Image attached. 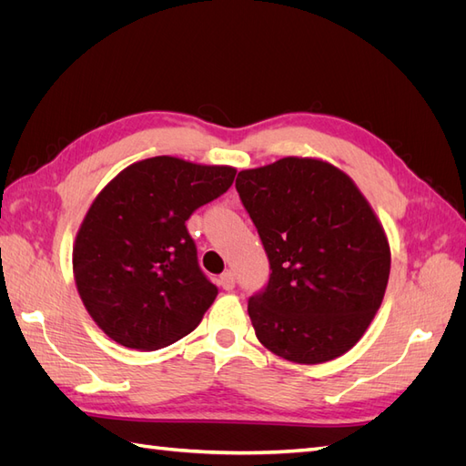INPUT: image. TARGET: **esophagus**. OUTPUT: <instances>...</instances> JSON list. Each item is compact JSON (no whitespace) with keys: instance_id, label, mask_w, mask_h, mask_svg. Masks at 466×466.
Returning a JSON list of instances; mask_svg holds the SVG:
<instances>
[{"instance_id":"34e87169","label":"esophagus","mask_w":466,"mask_h":466,"mask_svg":"<svg viewBox=\"0 0 466 466\" xmlns=\"http://www.w3.org/2000/svg\"><path fill=\"white\" fill-rule=\"evenodd\" d=\"M219 284H221V288H223V289L231 291V289L235 288V274H233L231 270L223 272V274H221V278H219Z\"/></svg>"}]
</instances>
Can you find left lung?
<instances>
[{
    "mask_svg": "<svg viewBox=\"0 0 466 466\" xmlns=\"http://www.w3.org/2000/svg\"><path fill=\"white\" fill-rule=\"evenodd\" d=\"M235 188L270 262L268 284L248 299L258 340L295 363L346 354L379 311L390 272L368 200L340 168L301 157L241 171Z\"/></svg>",
    "mask_w": 466,
    "mask_h": 466,
    "instance_id": "left-lung-1",
    "label": "left lung"
}]
</instances>
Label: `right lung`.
Returning <instances> with one entry per match:
<instances>
[{"instance_id":"obj_1","label":"right lung","mask_w":466,"mask_h":466,"mask_svg":"<svg viewBox=\"0 0 466 466\" xmlns=\"http://www.w3.org/2000/svg\"><path fill=\"white\" fill-rule=\"evenodd\" d=\"M233 167L151 157L126 167L91 204L74 245L81 301L112 340L151 351L198 327L218 288L187 219L233 185Z\"/></svg>"}]
</instances>
